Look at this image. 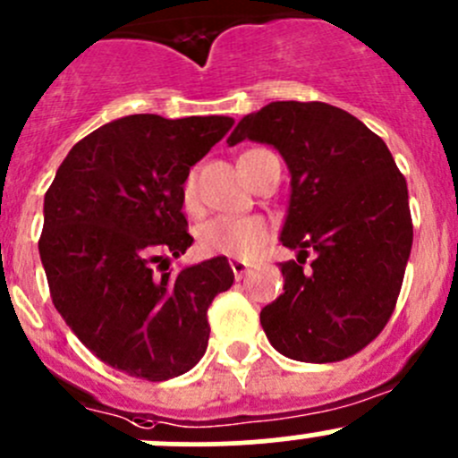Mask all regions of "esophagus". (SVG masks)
I'll return each mask as SVG.
<instances>
[{"mask_svg":"<svg viewBox=\"0 0 458 458\" xmlns=\"http://www.w3.org/2000/svg\"><path fill=\"white\" fill-rule=\"evenodd\" d=\"M229 265H231V269H233L235 280H240V278H242V276L249 271V265H247V262H244V260H231Z\"/></svg>","mask_w":458,"mask_h":458,"instance_id":"esophagus-1","label":"esophagus"}]
</instances>
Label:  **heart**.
<instances>
[{
  "mask_svg": "<svg viewBox=\"0 0 458 458\" xmlns=\"http://www.w3.org/2000/svg\"><path fill=\"white\" fill-rule=\"evenodd\" d=\"M260 151L262 148L247 151L240 157V162ZM182 202L187 209H196V171H191L184 178ZM269 225L258 216H244V218L218 216V218L207 220L198 227V249L209 258L223 256L235 258V260H249L262 251V247L269 242Z\"/></svg>",
  "mask_w": 458,
  "mask_h": 458,
  "instance_id": "obj_1",
  "label": "heart"
}]
</instances>
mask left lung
Instances as JSON below:
<instances>
[{
    "mask_svg": "<svg viewBox=\"0 0 458 458\" xmlns=\"http://www.w3.org/2000/svg\"><path fill=\"white\" fill-rule=\"evenodd\" d=\"M244 138L278 148L292 174L280 240L298 260L280 262L284 292L260 311L267 338L302 363L359 354L401 293L414 235L405 178L374 131L325 102L267 104L227 142Z\"/></svg>",
    "mask_w": 458,
    "mask_h": 458,
    "instance_id": "8db88e82",
    "label": "left lung"
}]
</instances>
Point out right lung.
I'll return each instance as SVG.
<instances>
[{
	"label": "right lung",
	"instance_id": "right-lung-1",
	"mask_svg": "<svg viewBox=\"0 0 458 458\" xmlns=\"http://www.w3.org/2000/svg\"><path fill=\"white\" fill-rule=\"evenodd\" d=\"M231 126L223 115L120 117L71 148L44 198L39 256L53 305L102 363L129 377L189 372L209 341L207 310L233 284L223 256L169 271V256L193 242L184 178Z\"/></svg>",
	"mask_w": 458,
	"mask_h": 458
}]
</instances>
